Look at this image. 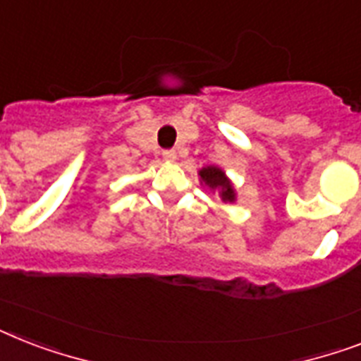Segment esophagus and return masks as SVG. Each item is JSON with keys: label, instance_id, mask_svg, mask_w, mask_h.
<instances>
[{"label": "esophagus", "instance_id": "1", "mask_svg": "<svg viewBox=\"0 0 361 361\" xmlns=\"http://www.w3.org/2000/svg\"><path fill=\"white\" fill-rule=\"evenodd\" d=\"M163 157L166 159V161H176V157H178V155H176L174 149H164Z\"/></svg>", "mask_w": 361, "mask_h": 361}]
</instances>
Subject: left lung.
<instances>
[{"instance_id":"obj_1","label":"left lung","mask_w":361,"mask_h":361,"mask_svg":"<svg viewBox=\"0 0 361 361\" xmlns=\"http://www.w3.org/2000/svg\"><path fill=\"white\" fill-rule=\"evenodd\" d=\"M200 183L209 187L212 191L219 192V197L223 202H234L236 200V191L232 187L231 180L226 178V174L219 166H204L200 172Z\"/></svg>"}]
</instances>
